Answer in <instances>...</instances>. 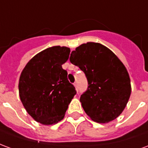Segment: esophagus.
Segmentation results:
<instances>
[{"instance_id":"1","label":"esophagus","mask_w":148,"mask_h":148,"mask_svg":"<svg viewBox=\"0 0 148 148\" xmlns=\"http://www.w3.org/2000/svg\"><path fill=\"white\" fill-rule=\"evenodd\" d=\"M74 87L76 88V90H77V88H78V87H77V82H74Z\"/></svg>"}]
</instances>
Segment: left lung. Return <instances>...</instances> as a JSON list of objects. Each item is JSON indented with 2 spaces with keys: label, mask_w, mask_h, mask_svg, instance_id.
Listing matches in <instances>:
<instances>
[{
  "label": "left lung",
  "mask_w": 148,
  "mask_h": 148,
  "mask_svg": "<svg viewBox=\"0 0 148 148\" xmlns=\"http://www.w3.org/2000/svg\"><path fill=\"white\" fill-rule=\"evenodd\" d=\"M70 61L83 71L87 90L80 101L86 113L97 123H108L118 117L131 95L130 77L122 62L106 46L83 43L71 52Z\"/></svg>",
  "instance_id": "obj_1"
}]
</instances>
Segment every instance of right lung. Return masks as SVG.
<instances>
[{
    "instance_id": "1",
    "label": "right lung",
    "mask_w": 148,
    "mask_h": 148,
    "mask_svg": "<svg viewBox=\"0 0 148 148\" xmlns=\"http://www.w3.org/2000/svg\"><path fill=\"white\" fill-rule=\"evenodd\" d=\"M71 50L55 46L39 52L28 62L19 80V94L32 117L44 125L62 121L68 106L76 94L62 67Z\"/></svg>"
}]
</instances>
